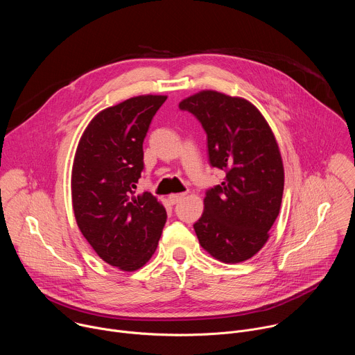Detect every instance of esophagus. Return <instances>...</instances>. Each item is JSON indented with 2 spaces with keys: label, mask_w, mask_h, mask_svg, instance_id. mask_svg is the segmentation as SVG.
<instances>
[{
  "label": "esophagus",
  "mask_w": 355,
  "mask_h": 355,
  "mask_svg": "<svg viewBox=\"0 0 355 355\" xmlns=\"http://www.w3.org/2000/svg\"><path fill=\"white\" fill-rule=\"evenodd\" d=\"M184 196H185V193H171V195H168V202L171 205H175L184 199Z\"/></svg>",
  "instance_id": "obj_1"
}]
</instances>
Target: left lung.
Listing matches in <instances>:
<instances>
[{"label": "left lung", "instance_id": "8db88e82", "mask_svg": "<svg viewBox=\"0 0 355 355\" xmlns=\"http://www.w3.org/2000/svg\"><path fill=\"white\" fill-rule=\"evenodd\" d=\"M208 136L209 163L226 177L208 189L193 225L199 244L222 263H241L263 248L278 218L284 164L275 136L250 101L214 89L180 103Z\"/></svg>", "mask_w": 355, "mask_h": 355}]
</instances>
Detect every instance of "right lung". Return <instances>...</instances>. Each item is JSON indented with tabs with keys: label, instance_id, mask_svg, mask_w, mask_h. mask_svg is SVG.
Listing matches in <instances>:
<instances>
[{
	"label": "right lung",
	"instance_id": "1",
	"mask_svg": "<svg viewBox=\"0 0 355 355\" xmlns=\"http://www.w3.org/2000/svg\"><path fill=\"white\" fill-rule=\"evenodd\" d=\"M167 95H139L98 112L85 128L71 170L77 226L96 254L122 271L155 254L167 212L150 192L135 195L143 140Z\"/></svg>",
	"mask_w": 355,
	"mask_h": 355
}]
</instances>
